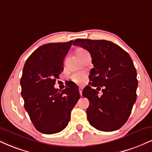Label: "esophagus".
<instances>
[{"mask_svg":"<svg viewBox=\"0 0 152 152\" xmlns=\"http://www.w3.org/2000/svg\"><path fill=\"white\" fill-rule=\"evenodd\" d=\"M82 91H83V87L80 86L79 87V93H80V95L82 96Z\"/></svg>","mask_w":152,"mask_h":152,"instance_id":"1","label":"esophagus"}]
</instances>
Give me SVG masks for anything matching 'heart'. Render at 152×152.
Returning a JSON list of instances; mask_svg holds the SVG:
<instances>
[{
  "mask_svg": "<svg viewBox=\"0 0 152 152\" xmlns=\"http://www.w3.org/2000/svg\"><path fill=\"white\" fill-rule=\"evenodd\" d=\"M87 54H89L88 52L86 50L83 49V48H78L76 50V55L77 56L81 59L82 57H83L84 56L87 55ZM71 79L73 81H74L75 83H82L86 79V75L84 74H76L73 75L71 76Z\"/></svg>",
  "mask_w": 152,
  "mask_h": 152,
  "instance_id": "obj_1",
  "label": "heart"
}]
</instances>
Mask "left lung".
I'll return each instance as SVG.
<instances>
[{
  "mask_svg": "<svg viewBox=\"0 0 152 152\" xmlns=\"http://www.w3.org/2000/svg\"><path fill=\"white\" fill-rule=\"evenodd\" d=\"M74 45L88 50L94 64L89 86L82 93L90 102L86 109L88 122L103 132L118 129L128 120L137 100L138 80L132 58L116 43L106 40L76 39ZM101 88L103 94L99 97Z\"/></svg>",
  "mask_w": 152,
  "mask_h": 152,
  "instance_id": "8db88e82",
  "label": "left lung"
}]
</instances>
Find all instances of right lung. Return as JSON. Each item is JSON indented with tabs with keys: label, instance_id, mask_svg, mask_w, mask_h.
<instances>
[{
	"label": "right lung",
	"instance_id": "add662e5",
	"mask_svg": "<svg viewBox=\"0 0 152 152\" xmlns=\"http://www.w3.org/2000/svg\"><path fill=\"white\" fill-rule=\"evenodd\" d=\"M73 41L40 46L28 58L20 78L24 107L35 128L46 134L58 133L70 121L80 99L78 88L70 83L62 91L54 88L64 71V59Z\"/></svg>",
	"mask_w": 152,
	"mask_h": 152
}]
</instances>
